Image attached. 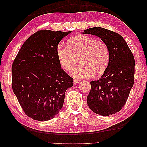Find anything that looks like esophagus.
<instances>
[{
    "instance_id": "esophagus-1",
    "label": "esophagus",
    "mask_w": 147,
    "mask_h": 147,
    "mask_svg": "<svg viewBox=\"0 0 147 147\" xmlns=\"http://www.w3.org/2000/svg\"><path fill=\"white\" fill-rule=\"evenodd\" d=\"M74 84H75V85H78V84L80 83V80H78L77 79H75L74 80Z\"/></svg>"
}]
</instances>
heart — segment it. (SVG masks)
<instances>
[{"label": "heart", "instance_id": "b5f03b06", "mask_svg": "<svg viewBox=\"0 0 147 147\" xmlns=\"http://www.w3.org/2000/svg\"><path fill=\"white\" fill-rule=\"evenodd\" d=\"M67 47L59 44L56 54L60 65L65 71H71L79 59L80 65L71 71V76L88 79L94 74L102 75L110 61L109 49L104 42L91 36L78 35L67 41Z\"/></svg>", "mask_w": 147, "mask_h": 147}]
</instances>
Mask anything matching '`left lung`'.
Here are the masks:
<instances>
[{
    "instance_id": "1",
    "label": "left lung",
    "mask_w": 147,
    "mask_h": 147,
    "mask_svg": "<svg viewBox=\"0 0 147 147\" xmlns=\"http://www.w3.org/2000/svg\"><path fill=\"white\" fill-rule=\"evenodd\" d=\"M84 34L98 36L107 45L110 61L103 75L90 82L87 97L90 109L101 116L119 112L126 104L134 80V58L124 38L102 27L84 30Z\"/></svg>"
}]
</instances>
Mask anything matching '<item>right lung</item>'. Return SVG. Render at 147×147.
<instances>
[{
  "label": "right lung",
  "instance_id": "1",
  "mask_svg": "<svg viewBox=\"0 0 147 147\" xmlns=\"http://www.w3.org/2000/svg\"><path fill=\"white\" fill-rule=\"evenodd\" d=\"M71 31L41 30L26 40L12 65V88L25 113L46 121L59 113L73 86L58 61L56 48Z\"/></svg>",
  "mask_w": 147,
  "mask_h": 147
}]
</instances>
